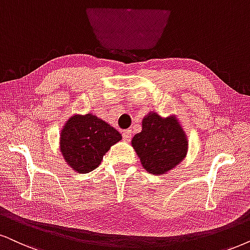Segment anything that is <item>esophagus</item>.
Segmentation results:
<instances>
[{"label":"esophagus","mask_w":250,"mask_h":250,"mask_svg":"<svg viewBox=\"0 0 250 250\" xmlns=\"http://www.w3.org/2000/svg\"><path fill=\"white\" fill-rule=\"evenodd\" d=\"M122 137H123V141L130 142V140H131V130H129V129H128V130L123 131Z\"/></svg>","instance_id":"obj_1"}]
</instances>
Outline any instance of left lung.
Wrapping results in <instances>:
<instances>
[{
  "label": "left lung",
  "instance_id": "obj_1",
  "mask_svg": "<svg viewBox=\"0 0 250 250\" xmlns=\"http://www.w3.org/2000/svg\"><path fill=\"white\" fill-rule=\"evenodd\" d=\"M142 165L148 173L164 174L186 157L188 142L175 118L152 113L143 119L142 131L131 141Z\"/></svg>",
  "mask_w": 250,
  "mask_h": 250
}]
</instances>
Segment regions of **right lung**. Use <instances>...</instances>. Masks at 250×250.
<instances>
[{
	"mask_svg": "<svg viewBox=\"0 0 250 250\" xmlns=\"http://www.w3.org/2000/svg\"><path fill=\"white\" fill-rule=\"evenodd\" d=\"M121 138L116 129L88 113L68 120L61 131L60 146L72 169L88 173L100 165L105 153Z\"/></svg>",
	"mask_w": 250,
	"mask_h": 250,
	"instance_id": "obj_1",
	"label": "right lung"
}]
</instances>
